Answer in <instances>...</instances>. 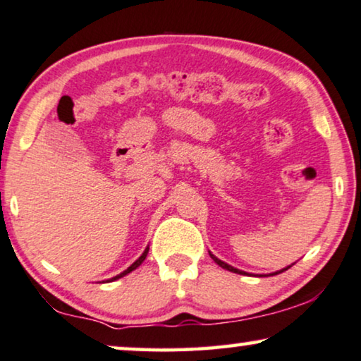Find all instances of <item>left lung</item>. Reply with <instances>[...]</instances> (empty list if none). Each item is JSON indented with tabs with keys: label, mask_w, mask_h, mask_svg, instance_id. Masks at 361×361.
Returning a JSON list of instances; mask_svg holds the SVG:
<instances>
[{
	"label": "left lung",
	"mask_w": 361,
	"mask_h": 361,
	"mask_svg": "<svg viewBox=\"0 0 361 361\" xmlns=\"http://www.w3.org/2000/svg\"><path fill=\"white\" fill-rule=\"evenodd\" d=\"M210 257L215 260V262L219 265V267H223V269H226V270H229V271H234V274H239V275H244V271H241V270H238V269H234V267H231V265H228V264H224L223 260H219V259H216L215 255L213 254H210ZM288 269V267H286ZM286 269H283V270H280V271H275V274H271V275H276V274H281V271H285Z\"/></svg>",
	"instance_id": "obj_1"
}]
</instances>
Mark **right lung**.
<instances>
[{
    "label": "right lung",
    "mask_w": 361,
    "mask_h": 361,
    "mask_svg": "<svg viewBox=\"0 0 361 361\" xmlns=\"http://www.w3.org/2000/svg\"><path fill=\"white\" fill-rule=\"evenodd\" d=\"M148 250H149V247H146V249H145V252H143L142 255H140V259H138V260H135V262H133L132 265H130V267H128L127 270H123V271H122V274H120V275H117V276H114V279H112L111 281H114V280H117V279H120V276L127 275V274H130V271H132V270H135V269H137V267H140V265H142V262H143V260L146 259V255H148Z\"/></svg>",
    "instance_id": "obj_1"
}]
</instances>
